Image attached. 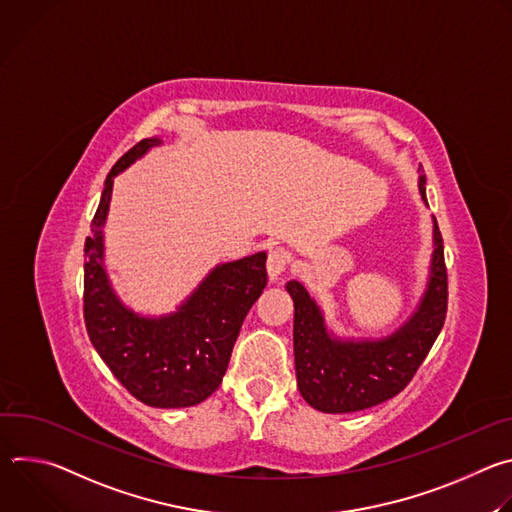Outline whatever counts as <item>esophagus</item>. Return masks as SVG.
Returning a JSON list of instances; mask_svg holds the SVG:
<instances>
[{"label": "esophagus", "instance_id": "1", "mask_svg": "<svg viewBox=\"0 0 512 512\" xmlns=\"http://www.w3.org/2000/svg\"><path fill=\"white\" fill-rule=\"evenodd\" d=\"M289 263V253L285 249H271L267 255V275L271 281H277Z\"/></svg>", "mask_w": 512, "mask_h": 512}]
</instances>
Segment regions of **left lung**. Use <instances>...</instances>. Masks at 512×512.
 <instances>
[{
    "mask_svg": "<svg viewBox=\"0 0 512 512\" xmlns=\"http://www.w3.org/2000/svg\"><path fill=\"white\" fill-rule=\"evenodd\" d=\"M417 188L427 206L425 174H419ZM431 229L433 251L423 291L411 314L391 334L340 336L298 279L285 283L294 300L298 389L310 407L322 413L362 411L395 397L411 381L440 334L448 310L444 241L435 216Z\"/></svg>",
    "mask_w": 512,
    "mask_h": 512,
    "instance_id": "8db88e82",
    "label": "left lung"
}]
</instances>
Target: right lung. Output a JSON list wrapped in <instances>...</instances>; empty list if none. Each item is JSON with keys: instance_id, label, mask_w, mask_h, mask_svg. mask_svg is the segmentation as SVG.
<instances>
[{"instance_id": "1", "label": "right lung", "mask_w": 512, "mask_h": 512, "mask_svg": "<svg viewBox=\"0 0 512 512\" xmlns=\"http://www.w3.org/2000/svg\"><path fill=\"white\" fill-rule=\"evenodd\" d=\"M164 137H145L111 168L85 241V324L117 381L158 409L192 407L221 385L235 340L267 285V253L216 263L168 314H143L115 291L105 265V223L113 180Z\"/></svg>"}]
</instances>
